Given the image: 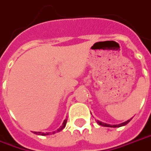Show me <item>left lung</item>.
Instances as JSON below:
<instances>
[{
	"label": "left lung",
	"mask_w": 151,
	"mask_h": 151,
	"mask_svg": "<svg viewBox=\"0 0 151 151\" xmlns=\"http://www.w3.org/2000/svg\"><path fill=\"white\" fill-rule=\"evenodd\" d=\"M132 119V117L129 119V120H127V121L124 122H122L120 124H117V125H110V124H108V123H105V122H102L100 121H97V123L99 125L103 126V127H122V126H125L127 125L128 122H129Z\"/></svg>",
	"instance_id": "8db88e82"
}]
</instances>
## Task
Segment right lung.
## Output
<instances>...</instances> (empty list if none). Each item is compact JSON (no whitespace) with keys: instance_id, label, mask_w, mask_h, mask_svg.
Segmentation results:
<instances>
[{"instance_id":"add662e5","label":"right lung","mask_w":151,"mask_h":151,"mask_svg":"<svg viewBox=\"0 0 151 151\" xmlns=\"http://www.w3.org/2000/svg\"><path fill=\"white\" fill-rule=\"evenodd\" d=\"M66 121L67 120H64L63 122V123H62V125L58 128L57 131H55V132H34V134H37V135H40V136H47V135H51V134H55L56 132H59L60 131H62L63 128H65V124H66Z\"/></svg>"}]
</instances>
